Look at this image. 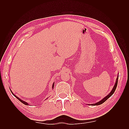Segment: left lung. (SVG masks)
<instances>
[{
  "label": "left lung",
  "mask_w": 129,
  "mask_h": 129,
  "mask_svg": "<svg viewBox=\"0 0 129 129\" xmlns=\"http://www.w3.org/2000/svg\"><path fill=\"white\" fill-rule=\"evenodd\" d=\"M118 76H117V78H116V82H115V84L114 86V87H113V89H112L111 92H110V93H109V94L108 95H107L106 96H105L104 99H103L102 100H100V101H99V102H98V103H95V104H91V105L95 106V105H101V104H102L103 103H104V102H105V101L106 100H108V99H109V98H110L112 95H113V94H114L115 91V90H116V87H117V82H118Z\"/></svg>",
  "instance_id": "8db88e82"
}]
</instances>
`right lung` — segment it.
I'll return each instance as SVG.
<instances>
[{
  "instance_id": "right-lung-1",
  "label": "right lung",
  "mask_w": 129,
  "mask_h": 129,
  "mask_svg": "<svg viewBox=\"0 0 129 129\" xmlns=\"http://www.w3.org/2000/svg\"><path fill=\"white\" fill-rule=\"evenodd\" d=\"M54 83L53 84V85H52V88H54ZM10 91H11V92H12V94H13V95H14V96L15 97H16V99H18L19 100V101H20V102H21V103H22L23 104H25V105H28V103H27L26 102H25V101H23V100H21L20 99H19L18 97H17V96H16V95H15L14 94H13V93L12 92V90H10Z\"/></svg>"
}]
</instances>
